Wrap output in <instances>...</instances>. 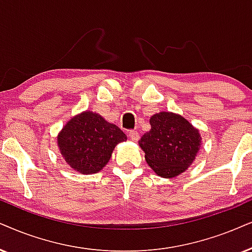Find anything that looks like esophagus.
<instances>
[{
    "instance_id": "obj_1",
    "label": "esophagus",
    "mask_w": 252,
    "mask_h": 252,
    "mask_svg": "<svg viewBox=\"0 0 252 252\" xmlns=\"http://www.w3.org/2000/svg\"><path fill=\"white\" fill-rule=\"evenodd\" d=\"M129 138L133 142H137L139 139V133L135 131V130H130V131H129Z\"/></svg>"
}]
</instances>
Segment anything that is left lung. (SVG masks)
Here are the masks:
<instances>
[{
  "label": "left lung",
  "mask_w": 252,
  "mask_h": 252,
  "mask_svg": "<svg viewBox=\"0 0 252 252\" xmlns=\"http://www.w3.org/2000/svg\"><path fill=\"white\" fill-rule=\"evenodd\" d=\"M151 130L139 141L145 160L158 176L174 178L189 168L201 145L199 130L185 117L174 113L155 114Z\"/></svg>",
  "instance_id": "1"
}]
</instances>
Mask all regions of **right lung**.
<instances>
[{"mask_svg": "<svg viewBox=\"0 0 252 252\" xmlns=\"http://www.w3.org/2000/svg\"><path fill=\"white\" fill-rule=\"evenodd\" d=\"M126 139L115 124L93 111H84L65 124L58 135V146L69 166L81 174H92L106 166L115 146Z\"/></svg>", "mask_w": 252, "mask_h": 252, "instance_id": "obj_1", "label": "right lung"}]
</instances>
